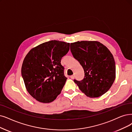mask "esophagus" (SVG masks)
Segmentation results:
<instances>
[{"label":"esophagus","instance_id":"obj_1","mask_svg":"<svg viewBox=\"0 0 132 132\" xmlns=\"http://www.w3.org/2000/svg\"><path fill=\"white\" fill-rule=\"evenodd\" d=\"M74 77H75L74 75H71V76H70V78H71V79H73V78H74Z\"/></svg>","mask_w":132,"mask_h":132}]
</instances>
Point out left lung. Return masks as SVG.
I'll list each match as a JSON object with an SVG mask.
<instances>
[{
    "label": "left lung",
    "mask_w": 132,
    "mask_h": 132,
    "mask_svg": "<svg viewBox=\"0 0 132 132\" xmlns=\"http://www.w3.org/2000/svg\"><path fill=\"white\" fill-rule=\"evenodd\" d=\"M70 50L84 69L83 80H74L82 92L89 97H98L106 93L116 74L114 57L109 49L97 41H78L70 44Z\"/></svg>",
    "instance_id": "obj_1"
}]
</instances>
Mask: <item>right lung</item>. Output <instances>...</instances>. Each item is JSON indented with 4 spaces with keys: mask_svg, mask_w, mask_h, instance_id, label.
Here are the masks:
<instances>
[{
    "mask_svg": "<svg viewBox=\"0 0 132 132\" xmlns=\"http://www.w3.org/2000/svg\"><path fill=\"white\" fill-rule=\"evenodd\" d=\"M69 46V43L50 40L35 47L26 55L22 75L26 90L37 101L50 103L61 93L67 79L61 61Z\"/></svg>",
    "mask_w": 132,
    "mask_h": 132,
    "instance_id": "1",
    "label": "right lung"
}]
</instances>
